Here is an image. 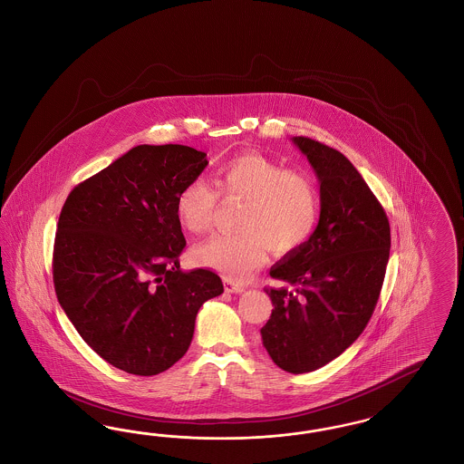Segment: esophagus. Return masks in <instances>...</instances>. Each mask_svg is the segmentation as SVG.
Instances as JSON below:
<instances>
[{
    "instance_id": "34e87169",
    "label": "esophagus",
    "mask_w": 464,
    "mask_h": 464,
    "mask_svg": "<svg viewBox=\"0 0 464 464\" xmlns=\"http://www.w3.org/2000/svg\"><path fill=\"white\" fill-rule=\"evenodd\" d=\"M224 289H226L227 293H241L243 286H240V285L235 283V281H231V279H224Z\"/></svg>"
}]
</instances>
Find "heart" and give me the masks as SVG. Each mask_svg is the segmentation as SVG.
<instances>
[{"label":"heart","instance_id":"1","mask_svg":"<svg viewBox=\"0 0 464 464\" xmlns=\"http://www.w3.org/2000/svg\"><path fill=\"white\" fill-rule=\"evenodd\" d=\"M214 186L193 178L176 195V219L193 235L210 229L218 193L243 200L237 219L241 231L216 235L193 248V262L204 269L243 281L264 266L267 248L276 256L296 252L315 229L319 188L304 171L260 154H241L214 171Z\"/></svg>","mask_w":464,"mask_h":464}]
</instances>
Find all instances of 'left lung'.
<instances>
[{
  "label": "left lung",
  "instance_id": "1",
  "mask_svg": "<svg viewBox=\"0 0 464 464\" xmlns=\"http://www.w3.org/2000/svg\"><path fill=\"white\" fill-rule=\"evenodd\" d=\"M320 183L319 224L302 248L272 266L281 288L260 329L272 362L304 373L333 362L367 327L382 289L391 227L381 202L339 150L293 137Z\"/></svg>",
  "mask_w": 464,
  "mask_h": 464
}]
</instances>
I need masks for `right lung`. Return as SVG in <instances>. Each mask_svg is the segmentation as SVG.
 I'll list each match as a JSON object with an SVG mask.
<instances>
[{"label":"right lung","mask_w":464,"mask_h":464,"mask_svg":"<svg viewBox=\"0 0 464 464\" xmlns=\"http://www.w3.org/2000/svg\"><path fill=\"white\" fill-rule=\"evenodd\" d=\"M187 145H137L66 197L53 250L58 302L94 352L133 375L173 367L192 343L218 274L179 269L178 192L206 169Z\"/></svg>","instance_id":"add662e5"}]
</instances>
